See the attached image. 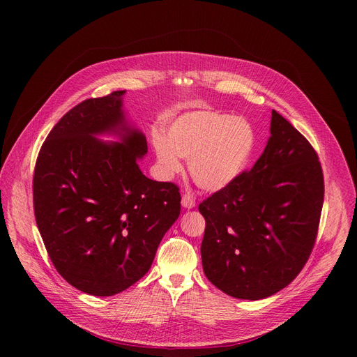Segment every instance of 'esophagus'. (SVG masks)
Wrapping results in <instances>:
<instances>
[{"mask_svg": "<svg viewBox=\"0 0 357 357\" xmlns=\"http://www.w3.org/2000/svg\"><path fill=\"white\" fill-rule=\"evenodd\" d=\"M182 207L183 208H194L195 207V198L191 194H183L182 195Z\"/></svg>", "mask_w": 357, "mask_h": 357, "instance_id": "obj_1", "label": "esophagus"}]
</instances>
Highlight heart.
Listing matches in <instances>:
<instances>
[{
    "instance_id": "heart-1",
    "label": "heart",
    "mask_w": 357,
    "mask_h": 357,
    "mask_svg": "<svg viewBox=\"0 0 357 357\" xmlns=\"http://www.w3.org/2000/svg\"><path fill=\"white\" fill-rule=\"evenodd\" d=\"M256 144V130L248 120L214 109L186 112L167 126L166 137L153 139L165 178L179 174L185 158L194 182L210 192L229 188L241 176Z\"/></svg>"
}]
</instances>
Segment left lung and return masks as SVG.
Returning a JSON list of instances; mask_svg holds the SVG:
<instances>
[{
    "label": "left lung",
    "mask_w": 357,
    "mask_h": 357,
    "mask_svg": "<svg viewBox=\"0 0 357 357\" xmlns=\"http://www.w3.org/2000/svg\"><path fill=\"white\" fill-rule=\"evenodd\" d=\"M323 202L314 147L273 109L271 137L255 166L199 204L205 276L227 295L250 301L284 289L312 252Z\"/></svg>",
    "instance_id": "left-lung-1"
}]
</instances>
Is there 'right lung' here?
Returning a JSON list of instances; mask_svg holds the SVG:
<instances>
[{
    "mask_svg": "<svg viewBox=\"0 0 357 357\" xmlns=\"http://www.w3.org/2000/svg\"><path fill=\"white\" fill-rule=\"evenodd\" d=\"M124 92L69 109L42 144L33 176L37 229L53 266L96 296L116 295L143 278L181 213L178 186L140 171L147 142L126 120ZM101 134L119 142L95 137Z\"/></svg>",
    "mask_w": 357,
    "mask_h": 357,
    "instance_id": "right-lung-1",
    "label": "right lung"
}]
</instances>
